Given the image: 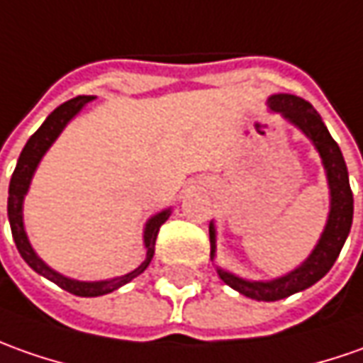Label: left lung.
Instances as JSON below:
<instances>
[{"instance_id": "1", "label": "left lung", "mask_w": 363, "mask_h": 363, "mask_svg": "<svg viewBox=\"0 0 363 363\" xmlns=\"http://www.w3.org/2000/svg\"><path fill=\"white\" fill-rule=\"evenodd\" d=\"M269 106L276 111H281L284 118H288L291 123H296L318 147L325 174H328V184H330V194H332V210H330L328 225L320 238V244L315 245L312 255L288 276L274 279V281H245V279L235 278L232 274L220 269V278L230 288L252 298V300L259 301L284 300L291 294L310 288L315 281H320L332 269L342 247L346 244L347 233L352 228V218H354V196H352V187H350V179H347L346 162L340 152V145L334 142L328 128L323 125L320 113L306 99L289 96V94L272 96ZM210 244L211 257H213V252H216L213 225H210Z\"/></svg>"}]
</instances>
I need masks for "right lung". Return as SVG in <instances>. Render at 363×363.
Wrapping results in <instances>:
<instances>
[{
	"mask_svg": "<svg viewBox=\"0 0 363 363\" xmlns=\"http://www.w3.org/2000/svg\"><path fill=\"white\" fill-rule=\"evenodd\" d=\"M89 101H94V97L89 96H79L69 99L62 104L60 108H55L51 111L48 119L41 123V128L26 143V147L21 150V155L17 160L16 169H13V176H11V182H9V198H7V218H9V225H11V235H13V242L17 245V252L21 254V257L26 259L31 269H35L38 274H41L43 278H48L53 284H57L60 288L74 294V296H82V298H96V296H104V294H109L113 289L125 286L128 281H131L133 278H138L142 274L145 267L150 266L152 262L153 252H155V238L160 233V228L162 223L167 220L169 216V210L162 211L157 216H153L152 220L147 221L145 225V233H143V240H145V247H147V255L143 259V264L140 267H135L133 272L121 276V278H113L109 281H77V279L63 278L60 274H55L53 269L45 266L41 262L40 257L35 255V252L31 250V245L28 242V235H26V230H23V220H21V201H23V196L28 191L29 182H31V176L35 172V167L40 164L41 155L48 152L51 143L55 142V138L62 133V130L65 128V123L69 119L74 118L75 113L79 109L87 106Z\"/></svg>",
	"mask_w": 363,
	"mask_h": 363,
	"instance_id": "right-lung-1",
	"label": "right lung"
}]
</instances>
